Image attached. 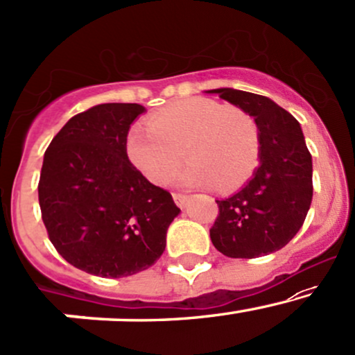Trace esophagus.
I'll use <instances>...</instances> for the list:
<instances>
[{"mask_svg": "<svg viewBox=\"0 0 355 355\" xmlns=\"http://www.w3.org/2000/svg\"><path fill=\"white\" fill-rule=\"evenodd\" d=\"M189 196H184V193H173V200L175 204L178 205L180 209H185L189 205Z\"/></svg>", "mask_w": 355, "mask_h": 355, "instance_id": "1", "label": "esophagus"}]
</instances>
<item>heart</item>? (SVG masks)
I'll return each instance as SVG.
<instances>
[{"label":"heart","mask_w":355,"mask_h":355,"mask_svg":"<svg viewBox=\"0 0 355 355\" xmlns=\"http://www.w3.org/2000/svg\"><path fill=\"white\" fill-rule=\"evenodd\" d=\"M126 151L131 163L151 184H165L184 153L190 165L178 177L182 185H216L227 192L243 185L254 171L259 135L246 112L193 97L151 116L148 130L131 128Z\"/></svg>","instance_id":"1"}]
</instances>
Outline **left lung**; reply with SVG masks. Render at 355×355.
I'll return each mask as SVG.
<instances>
[{
    "mask_svg": "<svg viewBox=\"0 0 355 355\" xmlns=\"http://www.w3.org/2000/svg\"><path fill=\"white\" fill-rule=\"evenodd\" d=\"M205 94H217L243 109L254 118L259 135V166L243 189L216 200L219 217L210 239L227 258L271 254L300 231L313 197V166L302 126L270 97L232 87Z\"/></svg>",
    "mask_w": 355,
    "mask_h": 355,
    "instance_id": "8db88e82",
    "label": "left lung"
}]
</instances>
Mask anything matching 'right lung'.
<instances>
[{
    "label": "right lung",
    "instance_id": "add662e5",
    "mask_svg": "<svg viewBox=\"0 0 355 355\" xmlns=\"http://www.w3.org/2000/svg\"><path fill=\"white\" fill-rule=\"evenodd\" d=\"M141 104H99L70 118L45 151L38 202L58 254L101 278L145 271L163 254L180 214L166 190L128 159Z\"/></svg>",
    "mask_w": 355,
    "mask_h": 355
}]
</instances>
